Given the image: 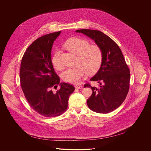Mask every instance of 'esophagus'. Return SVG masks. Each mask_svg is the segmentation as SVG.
Listing matches in <instances>:
<instances>
[{
	"label": "esophagus",
	"instance_id": "obj_1",
	"mask_svg": "<svg viewBox=\"0 0 151 151\" xmlns=\"http://www.w3.org/2000/svg\"><path fill=\"white\" fill-rule=\"evenodd\" d=\"M75 87L76 88H78V89H83V86H80V85H76V86H75Z\"/></svg>",
	"mask_w": 151,
	"mask_h": 151
}]
</instances>
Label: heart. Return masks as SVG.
<instances>
[{
	"label": "heart",
	"mask_w": 151,
	"mask_h": 151,
	"mask_svg": "<svg viewBox=\"0 0 151 151\" xmlns=\"http://www.w3.org/2000/svg\"><path fill=\"white\" fill-rule=\"evenodd\" d=\"M65 47L68 50L77 55L75 67L65 70L62 74L63 80L69 83H78L86 75L93 74L100 67L103 54L102 51L97 45H90L89 42L83 38L73 37L65 43ZM54 68L60 70L63 65L60 60V51L57 50L51 58Z\"/></svg>",
	"instance_id": "1"
}]
</instances>
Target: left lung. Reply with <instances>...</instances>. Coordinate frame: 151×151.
<instances>
[{
	"label": "left lung",
	"instance_id": "left-lung-1",
	"mask_svg": "<svg viewBox=\"0 0 151 151\" xmlns=\"http://www.w3.org/2000/svg\"><path fill=\"white\" fill-rule=\"evenodd\" d=\"M93 39L100 46L103 58L100 68L91 79L99 83V87L86 83L92 94L87 100V105L92 111L106 114L118 108L126 99L129 88L130 71L122 51L118 45L102 32L92 29L77 30Z\"/></svg>",
	"mask_w": 151,
	"mask_h": 151
}]
</instances>
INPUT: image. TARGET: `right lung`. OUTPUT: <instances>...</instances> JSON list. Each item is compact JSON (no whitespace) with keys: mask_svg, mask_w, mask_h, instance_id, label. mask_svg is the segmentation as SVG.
I'll list each match as a JSON object with an SVG mask.
<instances>
[{"mask_svg":"<svg viewBox=\"0 0 151 151\" xmlns=\"http://www.w3.org/2000/svg\"><path fill=\"white\" fill-rule=\"evenodd\" d=\"M61 32L51 33L36 40L22 58L20 80L22 90L30 106L45 117L62 114L68 107L70 96L74 91L72 84L59 83L51 59L52 44ZM60 88L55 93L52 89Z\"/></svg>","mask_w":151,"mask_h":151,"instance_id":"1","label":"right lung"}]
</instances>
